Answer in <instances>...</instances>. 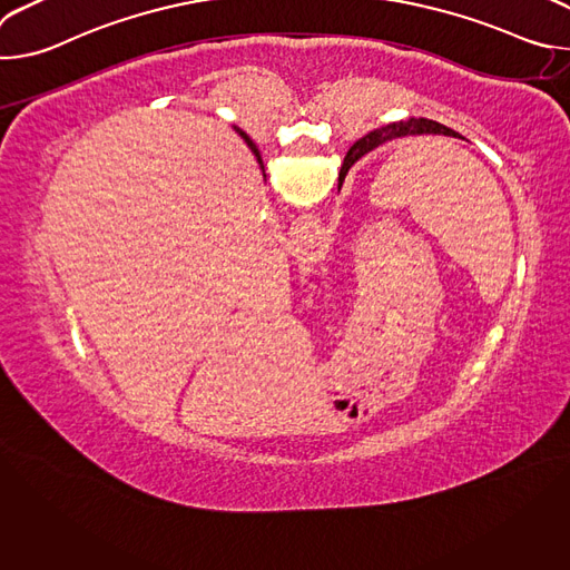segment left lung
Returning <instances> with one entry per match:
<instances>
[{"instance_id":"1","label":"left lung","mask_w":570,"mask_h":570,"mask_svg":"<svg viewBox=\"0 0 570 570\" xmlns=\"http://www.w3.org/2000/svg\"><path fill=\"white\" fill-rule=\"evenodd\" d=\"M415 135H449V137H458V132H453L451 128H446L444 124H438L433 119H405V121H396V124H387V126H381L372 132H367L365 137H361L345 155V161H343V169H341V183L345 180L347 171L352 169L354 161H358L365 153L374 150L376 146L385 144V141H392V139H401V137H415Z\"/></svg>"}]
</instances>
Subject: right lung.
<instances>
[{
    "label": "right lung",
    "instance_id": "obj_1",
    "mask_svg": "<svg viewBox=\"0 0 570 570\" xmlns=\"http://www.w3.org/2000/svg\"><path fill=\"white\" fill-rule=\"evenodd\" d=\"M234 130H236V132H238V135H240V139H243V141H246V144H248V148H250V150H253V155H255V157H257V161H259V165H262V155H259V148H257V146H255V141H253V139H250V137H248V135H246V132H243V130H240V128H234ZM262 169H264V167H262Z\"/></svg>",
    "mask_w": 570,
    "mask_h": 570
}]
</instances>
